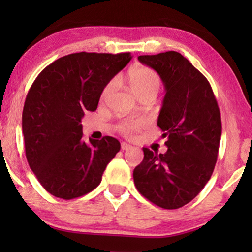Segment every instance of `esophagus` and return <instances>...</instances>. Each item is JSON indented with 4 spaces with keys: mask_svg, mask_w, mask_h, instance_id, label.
I'll return each mask as SVG.
<instances>
[{
    "mask_svg": "<svg viewBox=\"0 0 252 252\" xmlns=\"http://www.w3.org/2000/svg\"><path fill=\"white\" fill-rule=\"evenodd\" d=\"M130 149H132V146H130V144L126 143V142H123L122 143V150L127 151V150H130Z\"/></svg>",
    "mask_w": 252,
    "mask_h": 252,
    "instance_id": "1",
    "label": "esophagus"
}]
</instances>
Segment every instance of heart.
<instances>
[{
  "instance_id": "heart-1",
  "label": "heart",
  "mask_w": 252,
  "mask_h": 252,
  "mask_svg": "<svg viewBox=\"0 0 252 252\" xmlns=\"http://www.w3.org/2000/svg\"><path fill=\"white\" fill-rule=\"evenodd\" d=\"M128 81L133 92L135 93L140 98L150 94L156 95L158 89L160 87V79L159 75L157 74V72L148 66H143V65L133 67L132 70L128 72ZM116 85V79L109 81L108 84L105 85V87L103 88L101 94L102 101H106V99L109 98L111 93L115 91ZM147 125L148 122L144 118H127L119 123L118 129L125 136L132 137L135 135L136 133L141 132L144 127H147Z\"/></svg>"
}]
</instances>
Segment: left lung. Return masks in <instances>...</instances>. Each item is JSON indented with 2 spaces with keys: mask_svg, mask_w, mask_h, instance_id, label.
I'll return each instance as SVG.
<instances>
[{
  "mask_svg": "<svg viewBox=\"0 0 252 252\" xmlns=\"http://www.w3.org/2000/svg\"><path fill=\"white\" fill-rule=\"evenodd\" d=\"M159 74L165 92L157 125L167 151L143 148L134 168L139 192L163 209L192 201L211 178L218 157L221 118L208 79L177 51L137 57Z\"/></svg>",
  "mask_w": 252,
  "mask_h": 252,
  "instance_id": "left-lung-1",
  "label": "left lung"
}]
</instances>
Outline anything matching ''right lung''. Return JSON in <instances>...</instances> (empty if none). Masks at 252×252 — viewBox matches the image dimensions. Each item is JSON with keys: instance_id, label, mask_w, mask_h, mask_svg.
<instances>
[{"instance_id": "obj_1", "label": "right lung", "mask_w": 252, "mask_h": 252, "mask_svg": "<svg viewBox=\"0 0 252 252\" xmlns=\"http://www.w3.org/2000/svg\"><path fill=\"white\" fill-rule=\"evenodd\" d=\"M130 60L129 53L70 54L48 65L31 86L22 122L26 158L51 195L77 198L101 184L120 143L111 136L86 143L81 119L97 109L103 88Z\"/></svg>"}]
</instances>
